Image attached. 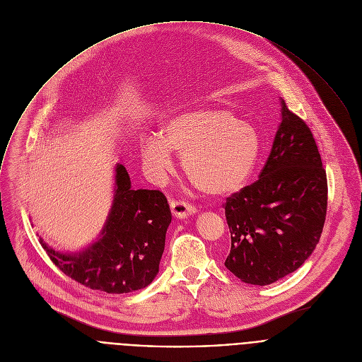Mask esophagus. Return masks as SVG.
I'll use <instances>...</instances> for the list:
<instances>
[{
  "instance_id": "esophagus-1",
  "label": "esophagus",
  "mask_w": 362,
  "mask_h": 362,
  "mask_svg": "<svg viewBox=\"0 0 362 362\" xmlns=\"http://www.w3.org/2000/svg\"><path fill=\"white\" fill-rule=\"evenodd\" d=\"M170 209L175 218L185 219L186 216H190L196 212V208L193 204L185 202V200H172L170 202Z\"/></svg>"
}]
</instances>
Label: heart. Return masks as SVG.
Listing matches in <instances>:
<instances>
[{"mask_svg":"<svg viewBox=\"0 0 362 362\" xmlns=\"http://www.w3.org/2000/svg\"><path fill=\"white\" fill-rule=\"evenodd\" d=\"M170 148L182 153L183 170L200 192L222 197L246 185L259 158L261 136L232 110L206 107L173 116L160 137L143 140V162L156 176L172 168Z\"/></svg>","mask_w":362,"mask_h":362,"instance_id":"b5f03b06","label":"heart"}]
</instances>
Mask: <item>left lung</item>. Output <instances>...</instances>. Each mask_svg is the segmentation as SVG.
<instances>
[{"mask_svg": "<svg viewBox=\"0 0 362 362\" xmlns=\"http://www.w3.org/2000/svg\"><path fill=\"white\" fill-rule=\"evenodd\" d=\"M281 124L259 179L226 199L230 252L242 282L269 285L296 271L320 242L328 183L315 139L281 101Z\"/></svg>", "mask_w": 362, "mask_h": 362, "instance_id": "1", "label": "left lung"}]
</instances>
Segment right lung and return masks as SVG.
Segmentation results:
<instances>
[{
  "label": "right lung",
  "mask_w": 362,
  "mask_h": 362,
  "mask_svg": "<svg viewBox=\"0 0 362 362\" xmlns=\"http://www.w3.org/2000/svg\"><path fill=\"white\" fill-rule=\"evenodd\" d=\"M172 214L160 190L132 189L123 165L116 166L112 211L101 236L78 253H62L41 246L53 264L86 288L107 293H129L146 288L159 272Z\"/></svg>",
  "instance_id": "1"
}]
</instances>
